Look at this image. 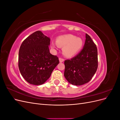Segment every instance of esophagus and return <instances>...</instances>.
<instances>
[{
    "label": "esophagus",
    "mask_w": 120,
    "mask_h": 120,
    "mask_svg": "<svg viewBox=\"0 0 120 120\" xmlns=\"http://www.w3.org/2000/svg\"><path fill=\"white\" fill-rule=\"evenodd\" d=\"M59 60H60V63H63V61H64V59H63V58H61V57H60L59 58Z\"/></svg>",
    "instance_id": "1"
}]
</instances>
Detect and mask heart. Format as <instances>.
Masks as SVG:
<instances>
[{"mask_svg": "<svg viewBox=\"0 0 120 120\" xmlns=\"http://www.w3.org/2000/svg\"><path fill=\"white\" fill-rule=\"evenodd\" d=\"M56 43L60 47H64L63 51L65 56L71 57L75 56L80 51L83 45V41L81 38L68 34L57 37ZM52 45L55 48L56 45L52 43Z\"/></svg>", "mask_w": 120, "mask_h": 120, "instance_id": "1", "label": "heart"}]
</instances>
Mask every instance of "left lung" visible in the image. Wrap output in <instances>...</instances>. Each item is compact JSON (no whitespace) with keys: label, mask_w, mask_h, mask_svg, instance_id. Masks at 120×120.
Wrapping results in <instances>:
<instances>
[{"label":"left lung","mask_w":120,"mask_h":120,"mask_svg":"<svg viewBox=\"0 0 120 120\" xmlns=\"http://www.w3.org/2000/svg\"><path fill=\"white\" fill-rule=\"evenodd\" d=\"M84 46L81 52L71 60L64 61V76L72 85L81 86L88 82L98 66V50L95 43L86 34Z\"/></svg>","instance_id":"1"}]
</instances>
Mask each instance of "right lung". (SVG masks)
I'll list each match as a JSON object with an SVG mask.
<instances>
[{"label": "right lung", "instance_id": "right-lung-1", "mask_svg": "<svg viewBox=\"0 0 120 120\" xmlns=\"http://www.w3.org/2000/svg\"><path fill=\"white\" fill-rule=\"evenodd\" d=\"M50 41L38 30L28 36L20 45L19 70L25 81L31 85L45 83L60 63L58 57L49 52Z\"/></svg>", "mask_w": 120, "mask_h": 120}]
</instances>
